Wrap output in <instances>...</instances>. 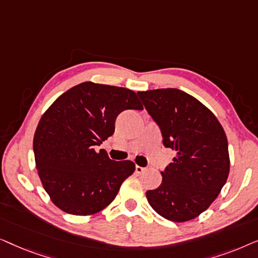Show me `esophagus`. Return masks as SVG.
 Listing matches in <instances>:
<instances>
[{
	"mask_svg": "<svg viewBox=\"0 0 258 258\" xmlns=\"http://www.w3.org/2000/svg\"><path fill=\"white\" fill-rule=\"evenodd\" d=\"M147 168H143V167H140V165H136L135 167V171L136 174H142L143 171H146Z\"/></svg>",
	"mask_w": 258,
	"mask_h": 258,
	"instance_id": "obj_1",
	"label": "esophagus"
}]
</instances>
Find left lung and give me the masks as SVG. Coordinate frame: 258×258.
<instances>
[{
	"label": "left lung",
	"mask_w": 258,
	"mask_h": 258,
	"mask_svg": "<svg viewBox=\"0 0 258 258\" xmlns=\"http://www.w3.org/2000/svg\"><path fill=\"white\" fill-rule=\"evenodd\" d=\"M144 107L160 126L164 147L176 151L161 171L158 188L148 190L151 208L172 222L200 216L217 199L230 170L228 140L211 110L178 89L139 91Z\"/></svg>",
	"instance_id": "left-lung-1"
}]
</instances>
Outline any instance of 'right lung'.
Instances as JSON below:
<instances>
[{"label":"right lung","instance_id":"right-lung-1","mask_svg":"<svg viewBox=\"0 0 258 258\" xmlns=\"http://www.w3.org/2000/svg\"><path fill=\"white\" fill-rule=\"evenodd\" d=\"M126 109L142 110L135 91L83 82L57 97L34 135L37 174L51 202L67 214L88 216L108 207L135 171L132 161H112L95 147L115 132Z\"/></svg>","mask_w":258,"mask_h":258}]
</instances>
